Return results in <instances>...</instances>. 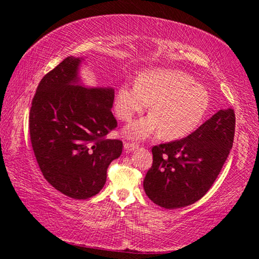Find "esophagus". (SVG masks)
I'll return each instance as SVG.
<instances>
[{"mask_svg":"<svg viewBox=\"0 0 259 259\" xmlns=\"http://www.w3.org/2000/svg\"><path fill=\"white\" fill-rule=\"evenodd\" d=\"M138 147L137 144H134V143H129V142H124V148L126 152H130V151H134L136 148Z\"/></svg>","mask_w":259,"mask_h":259,"instance_id":"esophagus-1","label":"esophagus"}]
</instances>
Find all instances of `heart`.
Returning a JSON list of instances; mask_svg holds the SVG:
<instances>
[{"label":"heart","instance_id":"heart-1","mask_svg":"<svg viewBox=\"0 0 259 259\" xmlns=\"http://www.w3.org/2000/svg\"><path fill=\"white\" fill-rule=\"evenodd\" d=\"M152 103L151 114L126 126V137L142 139L161 131L164 139L191 134L207 113L210 96L191 75L175 69H154L134 83H124L115 97L116 115L129 121Z\"/></svg>","mask_w":259,"mask_h":259}]
</instances>
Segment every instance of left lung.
I'll return each mask as SVG.
<instances>
[{"instance_id": "left-lung-1", "label": "left lung", "mask_w": 259, "mask_h": 259, "mask_svg": "<svg viewBox=\"0 0 259 259\" xmlns=\"http://www.w3.org/2000/svg\"><path fill=\"white\" fill-rule=\"evenodd\" d=\"M234 131V111L221 109L187 137L153 146V164L144 179L146 195L165 209L200 200L221 172Z\"/></svg>"}]
</instances>
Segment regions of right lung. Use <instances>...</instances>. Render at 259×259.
<instances>
[{
	"mask_svg": "<svg viewBox=\"0 0 259 259\" xmlns=\"http://www.w3.org/2000/svg\"><path fill=\"white\" fill-rule=\"evenodd\" d=\"M83 59L67 57L38 83L29 112V135L43 176L57 191L89 199L106 183L107 168L122 153L108 139L117 126L112 88L80 84Z\"/></svg>",
	"mask_w": 259,
	"mask_h": 259,
	"instance_id": "obj_1",
	"label": "right lung"
}]
</instances>
